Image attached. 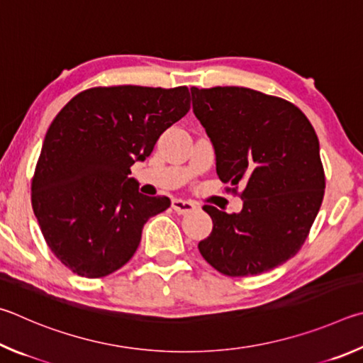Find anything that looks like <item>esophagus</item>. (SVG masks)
<instances>
[{
	"instance_id": "esophagus-1",
	"label": "esophagus",
	"mask_w": 363,
	"mask_h": 363,
	"mask_svg": "<svg viewBox=\"0 0 363 363\" xmlns=\"http://www.w3.org/2000/svg\"><path fill=\"white\" fill-rule=\"evenodd\" d=\"M172 208L178 213V215H185V213H189L193 212L196 206L193 204V202L189 201H183V199H174L172 201Z\"/></svg>"
}]
</instances>
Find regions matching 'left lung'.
Returning <instances> with one entry per match:
<instances>
[{"label": "left lung", "instance_id": "obj_1", "mask_svg": "<svg viewBox=\"0 0 363 363\" xmlns=\"http://www.w3.org/2000/svg\"><path fill=\"white\" fill-rule=\"evenodd\" d=\"M191 99L220 180L244 185L239 213L202 207L213 228L201 255L230 277L274 269L301 249L325 193L314 127L294 104L253 89L191 87Z\"/></svg>", "mask_w": 363, "mask_h": 363}]
</instances>
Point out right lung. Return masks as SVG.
Masks as SVG:
<instances>
[{"label":"right lung","mask_w":363,"mask_h":363,"mask_svg":"<svg viewBox=\"0 0 363 363\" xmlns=\"http://www.w3.org/2000/svg\"><path fill=\"white\" fill-rule=\"evenodd\" d=\"M186 86L92 87L49 125L31 180V206L54 255L97 279L129 262L143 225L170 199L138 193L130 167L189 111Z\"/></svg>","instance_id":"right-lung-1"}]
</instances>
